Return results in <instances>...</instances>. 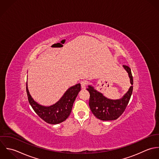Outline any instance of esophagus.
I'll return each instance as SVG.
<instances>
[{
	"instance_id": "34e87169",
	"label": "esophagus",
	"mask_w": 159,
	"mask_h": 159,
	"mask_svg": "<svg viewBox=\"0 0 159 159\" xmlns=\"http://www.w3.org/2000/svg\"><path fill=\"white\" fill-rule=\"evenodd\" d=\"M80 84H81V88H82V89H86V85H87L86 82H85V81H82V82H80Z\"/></svg>"
}]
</instances>
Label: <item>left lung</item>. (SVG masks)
<instances>
[{"label": "left lung", "instance_id": "obj_1", "mask_svg": "<svg viewBox=\"0 0 159 159\" xmlns=\"http://www.w3.org/2000/svg\"><path fill=\"white\" fill-rule=\"evenodd\" d=\"M127 71L131 86L127 93L119 99H111L105 97L92 85H89L87 90L90 93V108L98 119L104 121L114 120L118 119L124 112L130 99L133 92V80L131 69L127 66H123Z\"/></svg>", "mask_w": 159, "mask_h": 159}]
</instances>
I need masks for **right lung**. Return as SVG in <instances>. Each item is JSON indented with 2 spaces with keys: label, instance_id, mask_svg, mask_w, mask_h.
Segmentation results:
<instances>
[{
  "label": "right lung",
  "instance_id": "obj_1",
  "mask_svg": "<svg viewBox=\"0 0 159 159\" xmlns=\"http://www.w3.org/2000/svg\"><path fill=\"white\" fill-rule=\"evenodd\" d=\"M80 87V84L69 87L56 103L49 106H42L34 100L30 93L28 83L26 92L29 102L35 112L47 123L55 125L63 122L69 116L74 102L81 89Z\"/></svg>",
  "mask_w": 159,
  "mask_h": 159
}]
</instances>
